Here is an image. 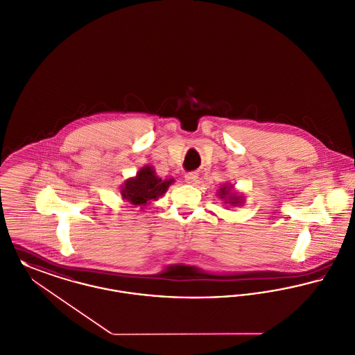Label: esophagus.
Segmentation results:
<instances>
[{
	"instance_id": "esophagus-1",
	"label": "esophagus",
	"mask_w": 355,
	"mask_h": 355,
	"mask_svg": "<svg viewBox=\"0 0 355 355\" xmlns=\"http://www.w3.org/2000/svg\"><path fill=\"white\" fill-rule=\"evenodd\" d=\"M185 180H187V182H188V184H196V182H197V180H198V174H197L196 171L187 173V174H185Z\"/></svg>"
}]
</instances>
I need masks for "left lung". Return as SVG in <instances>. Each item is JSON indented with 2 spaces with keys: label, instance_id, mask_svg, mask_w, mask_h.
Here are the masks:
<instances>
[{
  "label": "left lung",
  "instance_id": "obj_1",
  "mask_svg": "<svg viewBox=\"0 0 355 355\" xmlns=\"http://www.w3.org/2000/svg\"><path fill=\"white\" fill-rule=\"evenodd\" d=\"M233 187L232 185H223L220 190L217 191V196L225 202V204H230L233 207H237V205H241L244 202L243 200V196H239L237 193L232 191Z\"/></svg>",
  "mask_w": 355,
  "mask_h": 355
}]
</instances>
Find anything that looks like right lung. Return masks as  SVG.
<instances>
[{"instance_id":"1","label":"right lung","mask_w":355,"mask_h":355,"mask_svg":"<svg viewBox=\"0 0 355 355\" xmlns=\"http://www.w3.org/2000/svg\"><path fill=\"white\" fill-rule=\"evenodd\" d=\"M174 182L173 178L162 180L155 175V171L151 166L142 167L135 177L128 178L121 189L122 198L128 201L134 207H146L150 201L158 200L164 196L168 187Z\"/></svg>"}]
</instances>
